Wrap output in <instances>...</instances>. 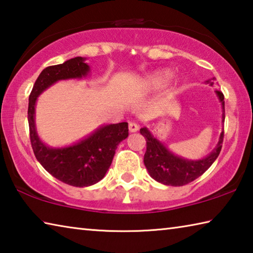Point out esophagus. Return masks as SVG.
<instances>
[{
    "instance_id": "esophagus-1",
    "label": "esophagus",
    "mask_w": 253,
    "mask_h": 253,
    "mask_svg": "<svg viewBox=\"0 0 253 253\" xmlns=\"http://www.w3.org/2000/svg\"><path fill=\"white\" fill-rule=\"evenodd\" d=\"M128 129H129V131H130V132H136L137 130L139 129V126L137 125L136 123H132V122H130L129 124H128Z\"/></svg>"
}]
</instances>
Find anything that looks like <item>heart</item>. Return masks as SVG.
Returning a JSON list of instances; mask_svg holds the SVG:
<instances>
[{
	"label": "heart",
	"instance_id": "1",
	"mask_svg": "<svg viewBox=\"0 0 253 253\" xmlns=\"http://www.w3.org/2000/svg\"><path fill=\"white\" fill-rule=\"evenodd\" d=\"M173 77V71L169 69L157 70L153 74L148 75L144 80V85L148 89H156L163 87L166 84H169Z\"/></svg>",
	"mask_w": 253,
	"mask_h": 253
}]
</instances>
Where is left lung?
Here are the masks:
<instances>
[{"label":"left lung","instance_id":"1","mask_svg":"<svg viewBox=\"0 0 253 253\" xmlns=\"http://www.w3.org/2000/svg\"><path fill=\"white\" fill-rule=\"evenodd\" d=\"M213 80L214 78L209 79L205 81V84L213 85ZM215 93L221 102L222 122H224V96L219 90H215ZM140 134L146 139L144 164L151 177L164 185L183 186L200 177L216 160L222 148L224 131L222 128L216 146L201 160H187L170 152L169 148L161 142L147 127L140 128Z\"/></svg>","mask_w":253,"mask_h":253}]
</instances>
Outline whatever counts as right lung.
Here are the masks:
<instances>
[{"instance_id": "1", "label": "right lung", "mask_w": 253, "mask_h": 253, "mask_svg": "<svg viewBox=\"0 0 253 253\" xmlns=\"http://www.w3.org/2000/svg\"><path fill=\"white\" fill-rule=\"evenodd\" d=\"M90 74L85 58L76 57L41 71L29 97L30 139L37 160L59 181L76 187L93 185L109 169L118 144L128 137V124L102 125L68 146L51 147L42 142L36 125L38 97L60 80L83 79Z\"/></svg>"}]
</instances>
